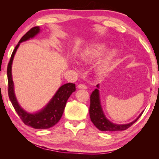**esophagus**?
<instances>
[{
  "label": "esophagus",
  "instance_id": "34e87169",
  "mask_svg": "<svg viewBox=\"0 0 159 159\" xmlns=\"http://www.w3.org/2000/svg\"><path fill=\"white\" fill-rule=\"evenodd\" d=\"M78 87H79V89H86L87 88V85H85V84H79V85H78Z\"/></svg>",
  "mask_w": 159,
  "mask_h": 159
}]
</instances>
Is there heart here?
<instances>
[{
    "label": "heart",
    "mask_w": 159,
    "mask_h": 159,
    "mask_svg": "<svg viewBox=\"0 0 159 159\" xmlns=\"http://www.w3.org/2000/svg\"><path fill=\"white\" fill-rule=\"evenodd\" d=\"M107 50V47L102 43H97L91 47L90 48L85 50L81 55L82 60L84 61H93L102 55L104 51ZM116 51L115 50H111V51L108 54L107 57L104 59L102 62H101L98 66V70L101 72H105L109 67V64L111 60L116 55Z\"/></svg>",
    "instance_id": "obj_1"
}]
</instances>
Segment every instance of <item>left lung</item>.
I'll list each match as a JSON object with an SVG mask.
<instances>
[{
	"label": "left lung",
	"mask_w": 159,
	"mask_h": 159,
	"mask_svg": "<svg viewBox=\"0 0 159 159\" xmlns=\"http://www.w3.org/2000/svg\"><path fill=\"white\" fill-rule=\"evenodd\" d=\"M98 88L99 85H97ZM143 112L141 113L137 119L133 121V122L128 124H116L111 123L108 120L104 115V113L100 105V96L98 89H96L91 94L90 96V107H89V116L91 121L95 125V126L101 131H120L125 130L130 128L132 125L138 120L141 117Z\"/></svg>",
	"instance_id": "8db88e82"
}]
</instances>
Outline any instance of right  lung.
I'll return each instance as SVG.
<instances>
[{"label":"right lung","instance_id":"right-lung-1","mask_svg":"<svg viewBox=\"0 0 159 159\" xmlns=\"http://www.w3.org/2000/svg\"><path fill=\"white\" fill-rule=\"evenodd\" d=\"M39 32V26H35L31 28L26 34L23 35L19 41V43L15 47V49L13 50L8 63L7 70L8 79V95L13 108L24 124L35 129H47L55 126L60 120L64 109H65L67 100H68L71 94L75 92L76 86L74 83H70L62 85L56 92L52 98L50 100L48 104L42 110L35 114L28 113L19 106L16 98L14 92H13V83L11 76L13 59L20 45V43L33 38Z\"/></svg>","mask_w":159,"mask_h":159}]
</instances>
